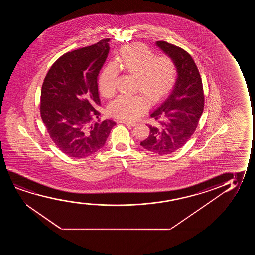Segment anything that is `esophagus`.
I'll return each mask as SVG.
<instances>
[{
    "label": "esophagus",
    "instance_id": "esophagus-1",
    "mask_svg": "<svg viewBox=\"0 0 255 255\" xmlns=\"http://www.w3.org/2000/svg\"><path fill=\"white\" fill-rule=\"evenodd\" d=\"M119 123H123V124H126L127 126H136V123L135 122H129V121H126V120H119Z\"/></svg>",
    "mask_w": 255,
    "mask_h": 255
}]
</instances>
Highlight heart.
Wrapping results in <instances>:
<instances>
[{
  "instance_id": "heart-1",
  "label": "heart",
  "mask_w": 255,
  "mask_h": 255,
  "mask_svg": "<svg viewBox=\"0 0 255 255\" xmlns=\"http://www.w3.org/2000/svg\"><path fill=\"white\" fill-rule=\"evenodd\" d=\"M119 67L136 76V91L141 93L121 95L109 105V113L118 119L134 120L145 112L149 101H160L172 90L177 79V66L169 56H156L146 46L135 43L119 52V62L109 63L98 79V87L105 98L116 93Z\"/></svg>"
}]
</instances>
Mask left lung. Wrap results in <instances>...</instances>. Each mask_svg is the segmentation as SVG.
Wrapping results in <instances>:
<instances>
[{
    "label": "left lung",
    "mask_w": 255,
    "mask_h": 255,
    "mask_svg": "<svg viewBox=\"0 0 255 255\" xmlns=\"http://www.w3.org/2000/svg\"><path fill=\"white\" fill-rule=\"evenodd\" d=\"M156 45L174 61L178 77L168 98L150 117L157 123L150 125V135L140 145L158 155L180 149L196 130L204 110V91L199 70L190 54L164 41Z\"/></svg>",
    "instance_id": "8db88e82"
}]
</instances>
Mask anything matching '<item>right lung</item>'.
<instances>
[{"label": "right lung", "instance_id": "obj_1", "mask_svg": "<svg viewBox=\"0 0 255 255\" xmlns=\"http://www.w3.org/2000/svg\"><path fill=\"white\" fill-rule=\"evenodd\" d=\"M110 39L68 52L46 75L41 91V117L50 138L63 153L90 157L105 146L116 123L94 122L100 106L98 77L110 51Z\"/></svg>", "mask_w": 255, "mask_h": 255}]
</instances>
